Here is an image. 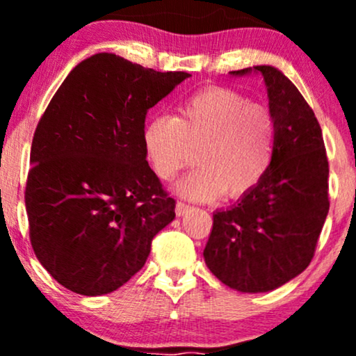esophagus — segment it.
<instances>
[{
    "label": "esophagus",
    "mask_w": 356,
    "mask_h": 356,
    "mask_svg": "<svg viewBox=\"0 0 356 356\" xmlns=\"http://www.w3.org/2000/svg\"><path fill=\"white\" fill-rule=\"evenodd\" d=\"M192 207L189 204H184V202H177L175 204V214L179 216V218H182V216H186L187 212H191Z\"/></svg>",
    "instance_id": "esophagus-1"
}]
</instances>
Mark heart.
<instances>
[{"label": "heart", "mask_w": 356, "mask_h": 356, "mask_svg": "<svg viewBox=\"0 0 356 356\" xmlns=\"http://www.w3.org/2000/svg\"><path fill=\"white\" fill-rule=\"evenodd\" d=\"M142 144L150 167L164 181L191 162L195 149L199 169L175 184V192L192 201L252 191L273 162L276 124L263 105L251 104L231 88L194 93L177 107V115L147 120Z\"/></svg>", "instance_id": "1"}]
</instances>
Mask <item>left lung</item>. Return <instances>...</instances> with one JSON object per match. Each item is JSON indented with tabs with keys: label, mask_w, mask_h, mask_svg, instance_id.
I'll return each mask as SVG.
<instances>
[{
	"label": "left lung",
	"mask_w": 356,
	"mask_h": 356,
	"mask_svg": "<svg viewBox=\"0 0 356 356\" xmlns=\"http://www.w3.org/2000/svg\"><path fill=\"white\" fill-rule=\"evenodd\" d=\"M257 73L268 90L276 144L268 172L229 209L216 211L204 261L241 293L280 288L308 268L328 216V159L321 127L293 81L271 65Z\"/></svg>",
	"instance_id": "1"
}]
</instances>
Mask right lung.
Returning <instances> with one entry per match:
<instances>
[{
    "mask_svg": "<svg viewBox=\"0 0 356 356\" xmlns=\"http://www.w3.org/2000/svg\"><path fill=\"white\" fill-rule=\"evenodd\" d=\"M189 76L97 53L68 73L40 118L24 192L30 241L70 291H115L174 220L175 201L149 167L142 132L149 108Z\"/></svg>",
    "mask_w": 356,
    "mask_h": 356,
    "instance_id": "1",
    "label": "right lung"
}]
</instances>
